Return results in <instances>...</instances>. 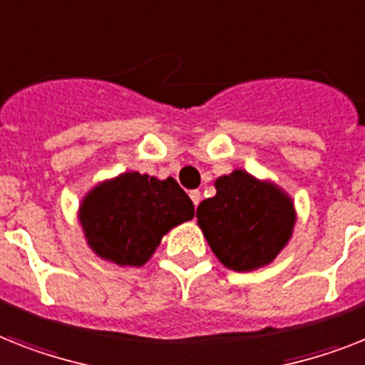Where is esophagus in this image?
<instances>
[{
    "label": "esophagus",
    "mask_w": 365,
    "mask_h": 365,
    "mask_svg": "<svg viewBox=\"0 0 365 365\" xmlns=\"http://www.w3.org/2000/svg\"><path fill=\"white\" fill-rule=\"evenodd\" d=\"M190 200H192V203H194L195 207H197V205H200V201H201V192H200V190H192V192H190Z\"/></svg>",
    "instance_id": "34e87169"
}]
</instances>
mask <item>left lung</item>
Returning <instances> with one entry per match:
<instances>
[{
	"instance_id": "left-lung-1",
	"label": "left lung",
	"mask_w": 365,
	"mask_h": 365,
	"mask_svg": "<svg viewBox=\"0 0 365 365\" xmlns=\"http://www.w3.org/2000/svg\"><path fill=\"white\" fill-rule=\"evenodd\" d=\"M197 224L216 257L231 270L269 264L293 233L294 209L287 195L242 170L216 180V195L201 201Z\"/></svg>"
}]
</instances>
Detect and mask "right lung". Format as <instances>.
<instances>
[{"label":"right lung","mask_w":365,"mask_h":365,"mask_svg":"<svg viewBox=\"0 0 365 365\" xmlns=\"http://www.w3.org/2000/svg\"><path fill=\"white\" fill-rule=\"evenodd\" d=\"M194 218V203L168 177L135 171L93 188L80 207V222L95 254L117 264L140 267L171 227Z\"/></svg>","instance_id":"right-lung-1"}]
</instances>
